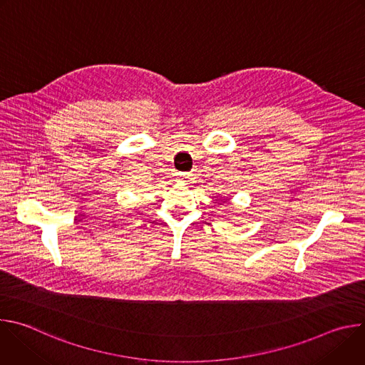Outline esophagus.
Returning <instances> with one entry per match:
<instances>
[{
    "mask_svg": "<svg viewBox=\"0 0 365 365\" xmlns=\"http://www.w3.org/2000/svg\"><path fill=\"white\" fill-rule=\"evenodd\" d=\"M176 178L180 182H187L190 179V175L189 173H176Z\"/></svg>",
    "mask_w": 365,
    "mask_h": 365,
    "instance_id": "34e87169",
    "label": "esophagus"
}]
</instances>
